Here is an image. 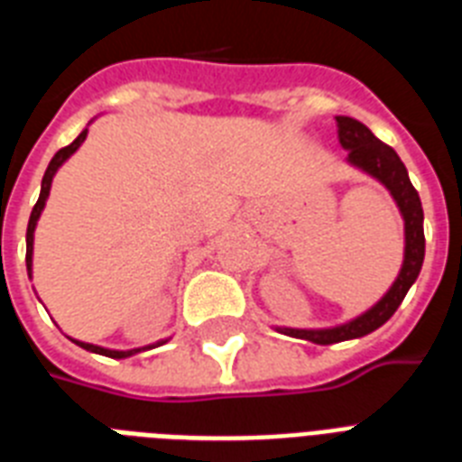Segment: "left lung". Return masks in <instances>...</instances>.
<instances>
[{
	"label": "left lung",
	"instance_id": "obj_1",
	"mask_svg": "<svg viewBox=\"0 0 462 462\" xmlns=\"http://www.w3.org/2000/svg\"><path fill=\"white\" fill-rule=\"evenodd\" d=\"M336 125L340 146L347 151V162L359 167V170H365L366 174H372L374 180H379L391 191L395 203H398L402 220H405V259H402L401 273H398L395 282L391 285V290L369 311H365L357 319H352V321L343 323V326H336V328H278L285 336L302 337V340H311L316 345L343 343V340L362 337L379 328V326H383L395 314V309L401 307V302L408 295V290L412 288V282L417 281V275L422 271L424 261L422 201H420V194L412 187V181H410L402 160L398 158L393 148L376 139L357 119L336 117Z\"/></svg>",
	"mask_w": 462,
	"mask_h": 462
}]
</instances>
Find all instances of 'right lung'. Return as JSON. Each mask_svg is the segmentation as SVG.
<instances>
[{"mask_svg": "<svg viewBox=\"0 0 462 462\" xmlns=\"http://www.w3.org/2000/svg\"><path fill=\"white\" fill-rule=\"evenodd\" d=\"M86 134H88V129H83L79 136H76L69 146L60 148L57 153H54V158L50 160V165H47L45 170V177H42V187H40V199L38 203L32 206V213H31V220H28V232H25V266H28V275H31V266H32V232H35V225H38V217L40 213H42V208H45V201L47 196H50V187H52V177L54 172L60 170L61 162L69 158V155H74L76 151H79V146H81L83 141H86ZM76 345H81L83 350L88 352H96V355H105V357H112V359H125V357H132V355H136V352L141 350H151V347H158V345L162 343H155V345H148V347H139V350H107V347H97V345H90V343H81V340H74Z\"/></svg>", "mask_w": 462, "mask_h": 462, "instance_id": "right-lung-1", "label": "right lung"}]
</instances>
